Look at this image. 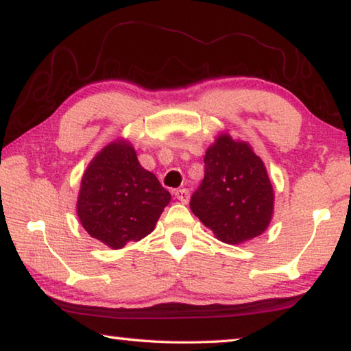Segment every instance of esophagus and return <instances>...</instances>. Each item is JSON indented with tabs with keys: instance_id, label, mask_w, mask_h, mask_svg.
Returning a JSON list of instances; mask_svg holds the SVG:
<instances>
[{
	"instance_id": "34e87169",
	"label": "esophagus",
	"mask_w": 351,
	"mask_h": 351,
	"mask_svg": "<svg viewBox=\"0 0 351 351\" xmlns=\"http://www.w3.org/2000/svg\"><path fill=\"white\" fill-rule=\"evenodd\" d=\"M175 198L180 199L181 203L187 204L189 203V198H190V192L187 189H178L175 190Z\"/></svg>"
}]
</instances>
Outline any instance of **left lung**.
Wrapping results in <instances>:
<instances>
[{"mask_svg": "<svg viewBox=\"0 0 351 351\" xmlns=\"http://www.w3.org/2000/svg\"><path fill=\"white\" fill-rule=\"evenodd\" d=\"M190 209L217 239L239 245L263 234L274 212V190L247 142L219 134L204 156V180Z\"/></svg>", "mask_w": 351, "mask_h": 351, "instance_id": "obj_1", "label": "left lung"}]
</instances>
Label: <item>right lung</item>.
<instances>
[{
    "label": "right lung",
    "mask_w": 351,
    "mask_h": 351,
    "mask_svg": "<svg viewBox=\"0 0 351 351\" xmlns=\"http://www.w3.org/2000/svg\"><path fill=\"white\" fill-rule=\"evenodd\" d=\"M170 198L158 178L139 164L133 145L116 141L83 173L77 215L93 239L121 249L153 232Z\"/></svg>",
    "instance_id": "right-lung-1"
}]
</instances>
